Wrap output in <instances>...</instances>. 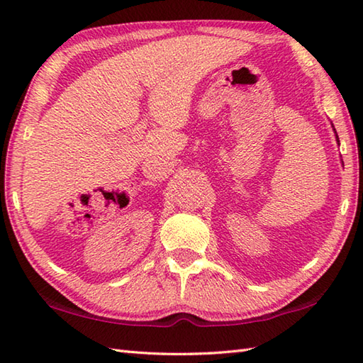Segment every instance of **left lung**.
<instances>
[{
    "label": "left lung",
    "instance_id": "8db88e82",
    "mask_svg": "<svg viewBox=\"0 0 363 363\" xmlns=\"http://www.w3.org/2000/svg\"><path fill=\"white\" fill-rule=\"evenodd\" d=\"M335 134H337V133H335ZM337 140H338V135H337Z\"/></svg>",
    "mask_w": 363,
    "mask_h": 363
}]
</instances>
